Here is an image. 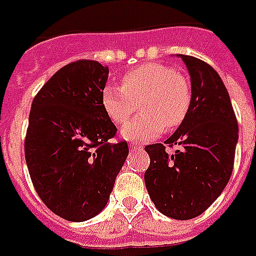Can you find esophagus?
Wrapping results in <instances>:
<instances>
[{"instance_id": "34e87169", "label": "esophagus", "mask_w": 256, "mask_h": 256, "mask_svg": "<svg viewBox=\"0 0 256 256\" xmlns=\"http://www.w3.org/2000/svg\"><path fill=\"white\" fill-rule=\"evenodd\" d=\"M144 148V145L141 144V142H132L130 144V150H141Z\"/></svg>"}]
</instances>
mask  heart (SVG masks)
Segmentation results:
<instances>
[{
  "label": "heart",
  "mask_w": 256,
  "mask_h": 256,
  "mask_svg": "<svg viewBox=\"0 0 256 256\" xmlns=\"http://www.w3.org/2000/svg\"><path fill=\"white\" fill-rule=\"evenodd\" d=\"M102 106L112 122L123 124L138 110L140 116L126 123L122 136L128 140H148L167 128H174L185 120L190 108L192 90L188 79L174 68L146 63L128 71L123 84H106Z\"/></svg>",
  "instance_id": "1"
}]
</instances>
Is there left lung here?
<instances>
[{"instance_id":"1","label":"left lung","mask_w":256,"mask_h":256,"mask_svg":"<svg viewBox=\"0 0 256 256\" xmlns=\"http://www.w3.org/2000/svg\"><path fill=\"white\" fill-rule=\"evenodd\" d=\"M178 58L190 75L192 101L185 120L164 144L182 150L170 156L164 144L146 145L150 163L144 180L162 214L186 220L203 214L229 182L238 126L218 72L200 58Z\"/></svg>"}]
</instances>
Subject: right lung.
Returning a JSON list of instances; mask_svg holds the SVG:
<instances>
[{
    "instance_id": "right-lung-1",
    "label": "right lung",
    "mask_w": 256,
    "mask_h": 256,
    "mask_svg": "<svg viewBox=\"0 0 256 256\" xmlns=\"http://www.w3.org/2000/svg\"><path fill=\"white\" fill-rule=\"evenodd\" d=\"M108 67L78 60L60 68L31 104L24 154L31 181L46 207L84 222L101 212L128 155L102 106Z\"/></svg>"
}]
</instances>
